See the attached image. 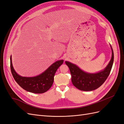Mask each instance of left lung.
Listing matches in <instances>:
<instances>
[{"label":"left lung","instance_id":"obj_1","mask_svg":"<svg viewBox=\"0 0 124 124\" xmlns=\"http://www.w3.org/2000/svg\"><path fill=\"white\" fill-rule=\"evenodd\" d=\"M112 51L111 61L103 71L96 73H88L84 72L76 65L65 62L68 66L71 74V81L78 89L83 91H92L99 88L106 81L109 76L114 61L113 51Z\"/></svg>","mask_w":124,"mask_h":124}]
</instances>
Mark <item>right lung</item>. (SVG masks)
I'll return each instance as SVG.
<instances>
[{"instance_id":"obj_1","label":"right lung","mask_w":124,"mask_h":124,"mask_svg":"<svg viewBox=\"0 0 124 124\" xmlns=\"http://www.w3.org/2000/svg\"><path fill=\"white\" fill-rule=\"evenodd\" d=\"M10 57V68L15 81L25 91L35 93H42L47 91L53 84L56 71L62 65L63 60L56 62L49 68L38 76L35 77H23L17 74L13 69Z\"/></svg>"}]
</instances>
